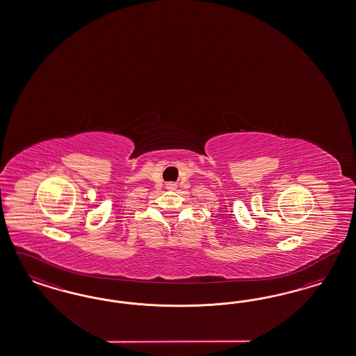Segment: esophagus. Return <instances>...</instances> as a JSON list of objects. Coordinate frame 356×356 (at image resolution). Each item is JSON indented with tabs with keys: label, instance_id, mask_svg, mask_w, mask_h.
I'll use <instances>...</instances> for the list:
<instances>
[{
	"label": "esophagus",
	"instance_id": "obj_1",
	"mask_svg": "<svg viewBox=\"0 0 356 356\" xmlns=\"http://www.w3.org/2000/svg\"><path fill=\"white\" fill-rule=\"evenodd\" d=\"M167 189H170V191H175V189H176V184H167Z\"/></svg>",
	"mask_w": 356,
	"mask_h": 356
}]
</instances>
